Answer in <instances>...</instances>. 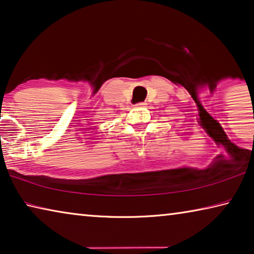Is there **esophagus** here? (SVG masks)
Listing matches in <instances>:
<instances>
[{
  "instance_id": "obj_1",
  "label": "esophagus",
  "mask_w": 254,
  "mask_h": 254,
  "mask_svg": "<svg viewBox=\"0 0 254 254\" xmlns=\"http://www.w3.org/2000/svg\"><path fill=\"white\" fill-rule=\"evenodd\" d=\"M146 105V103L145 102H139V103H137V104H135V107L136 108H144Z\"/></svg>"
}]
</instances>
